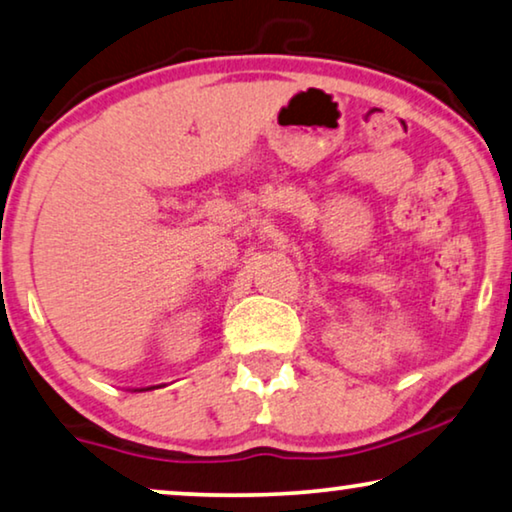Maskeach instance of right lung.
<instances>
[{
    "label": "right lung",
    "mask_w": 512,
    "mask_h": 512,
    "mask_svg": "<svg viewBox=\"0 0 512 512\" xmlns=\"http://www.w3.org/2000/svg\"><path fill=\"white\" fill-rule=\"evenodd\" d=\"M157 387H162V385H157ZM157 387L153 385V387H141V390H134V392H148V390H157Z\"/></svg>",
    "instance_id": "right-lung-1"
}]
</instances>
